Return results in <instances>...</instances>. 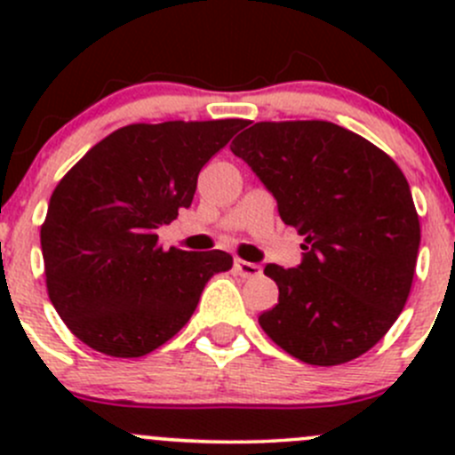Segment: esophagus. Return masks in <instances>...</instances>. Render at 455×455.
<instances>
[{
    "instance_id": "34e87169",
    "label": "esophagus",
    "mask_w": 455,
    "mask_h": 455,
    "mask_svg": "<svg viewBox=\"0 0 455 455\" xmlns=\"http://www.w3.org/2000/svg\"><path fill=\"white\" fill-rule=\"evenodd\" d=\"M235 270L246 279H255L261 275L259 264H253V261H244V259H235Z\"/></svg>"
}]
</instances>
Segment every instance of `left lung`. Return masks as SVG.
<instances>
[{
  "instance_id": "left-lung-1",
  "label": "left lung",
  "mask_w": 455,
  "mask_h": 455,
  "mask_svg": "<svg viewBox=\"0 0 455 455\" xmlns=\"http://www.w3.org/2000/svg\"><path fill=\"white\" fill-rule=\"evenodd\" d=\"M231 151L306 242L297 268H264L279 301L259 315L261 330L310 365L365 355L403 313L414 279L420 222L407 178L385 151L328 121L255 123Z\"/></svg>"
}]
</instances>
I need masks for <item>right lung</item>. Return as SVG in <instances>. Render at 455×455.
<instances>
[{
  "mask_svg": "<svg viewBox=\"0 0 455 455\" xmlns=\"http://www.w3.org/2000/svg\"><path fill=\"white\" fill-rule=\"evenodd\" d=\"M242 127L240 118L136 123L61 178L41 227L45 286L92 350L149 355L191 319L206 282L231 268L224 251H163L156 228L189 209L200 169Z\"/></svg>",
  "mask_w": 455,
  "mask_h": 455,
  "instance_id": "right-lung-1",
  "label": "right lung"
}]
</instances>
